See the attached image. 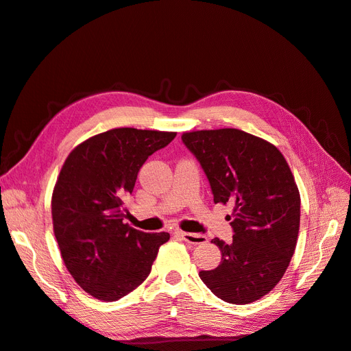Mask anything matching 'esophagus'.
<instances>
[{
	"mask_svg": "<svg viewBox=\"0 0 351 351\" xmlns=\"http://www.w3.org/2000/svg\"><path fill=\"white\" fill-rule=\"evenodd\" d=\"M174 234H176V237L183 239L184 241H187L190 244H204L208 241V239L204 234H197V232H186L182 230H177Z\"/></svg>",
	"mask_w": 351,
	"mask_h": 351,
	"instance_id": "obj_1",
	"label": "esophagus"
}]
</instances>
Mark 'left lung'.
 Here are the masks:
<instances>
[{"label": "left lung", "instance_id": "8db88e82", "mask_svg": "<svg viewBox=\"0 0 351 351\" xmlns=\"http://www.w3.org/2000/svg\"><path fill=\"white\" fill-rule=\"evenodd\" d=\"M208 178L215 204H231L232 241L215 269L199 277L221 300L246 304L280 282L295 249L300 195L282 154L269 142L237 129L182 136Z\"/></svg>", "mask_w": 351, "mask_h": 351}]
</instances>
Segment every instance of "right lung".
<instances>
[{"label": "right lung", "instance_id": "obj_1", "mask_svg": "<svg viewBox=\"0 0 351 351\" xmlns=\"http://www.w3.org/2000/svg\"><path fill=\"white\" fill-rule=\"evenodd\" d=\"M176 133L130 127L97 134L74 147L52 193V222L62 261L90 295L115 302L151 274L168 232L124 224V199L139 169Z\"/></svg>", "mask_w": 351, "mask_h": 351}]
</instances>
